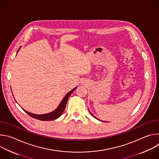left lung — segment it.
<instances>
[{
	"label": "left lung",
	"mask_w": 159,
	"mask_h": 159,
	"mask_svg": "<svg viewBox=\"0 0 159 159\" xmlns=\"http://www.w3.org/2000/svg\"><path fill=\"white\" fill-rule=\"evenodd\" d=\"M90 114H91V115H92V116H93V117H94V118H96V119H97V120H99V119H98V118H96V116H94V115H93V114H92V113H91V112H90Z\"/></svg>",
	"instance_id": "1"
}]
</instances>
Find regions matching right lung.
<instances>
[{"instance_id":"obj_1","label":"right lung","mask_w":159,"mask_h":159,"mask_svg":"<svg viewBox=\"0 0 159 159\" xmlns=\"http://www.w3.org/2000/svg\"><path fill=\"white\" fill-rule=\"evenodd\" d=\"M19 49L20 48H19V50H17V52L19 50ZM77 87L73 89L72 90H70L69 93H68L66 94V96H65V98L63 99L61 102H60V104L58 106V107L55 110H54L53 111H52V112H51L50 113H47V114H44V115H36V114H33V113L29 112L28 111L25 110L24 109H23L28 115H30L32 118H34L39 120H41V121H51V120H56V119L59 118L62 115L63 111L65 110V109L66 107V104L68 99H69V98L70 97L71 94L74 92V90H75V89Z\"/></svg>"}]
</instances>
